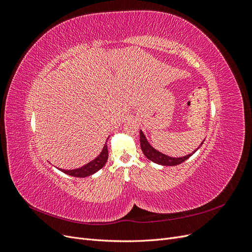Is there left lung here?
Returning a JSON list of instances; mask_svg holds the SVG:
<instances>
[{
    "label": "left lung",
    "mask_w": 252,
    "mask_h": 252,
    "mask_svg": "<svg viewBox=\"0 0 252 252\" xmlns=\"http://www.w3.org/2000/svg\"><path fill=\"white\" fill-rule=\"evenodd\" d=\"M140 142H141V149L143 151V154L145 155V157H146L152 162H155L159 165H164V166H177L179 164H182L183 162H185L187 158L191 157L196 151L195 150L192 152V154L187 155L183 158H171V157H168L166 155H163V154H161V152L156 150L154 147L150 146V144L147 142L144 133L141 130H140Z\"/></svg>",
    "instance_id": "obj_1"
}]
</instances>
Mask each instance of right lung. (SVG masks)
<instances>
[{"instance_id":"add662e5","label":"right lung","mask_w":252,"mask_h":252,"mask_svg":"<svg viewBox=\"0 0 252 252\" xmlns=\"http://www.w3.org/2000/svg\"><path fill=\"white\" fill-rule=\"evenodd\" d=\"M107 158H108V149H107V145L105 144V146L100 154V156H98L96 158H94V161H91L90 163L86 164L85 166H83V167H81V168H78V169H74V170L61 169V171L68 174V175H71V177L85 178V177H88V175L95 173L101 168H103L106 162H107Z\"/></svg>"}]
</instances>
